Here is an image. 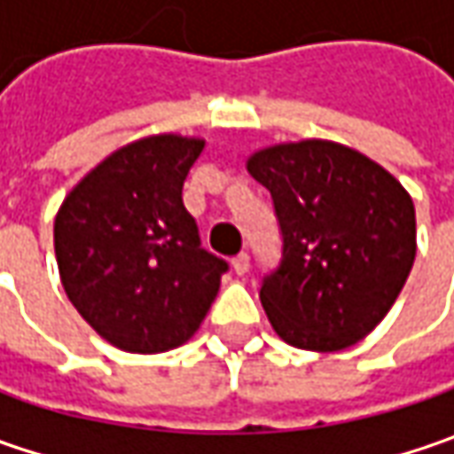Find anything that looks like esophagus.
<instances>
[{"instance_id": "obj_1", "label": "esophagus", "mask_w": 454, "mask_h": 454, "mask_svg": "<svg viewBox=\"0 0 454 454\" xmlns=\"http://www.w3.org/2000/svg\"><path fill=\"white\" fill-rule=\"evenodd\" d=\"M232 270L237 272V275H245V272L250 270V254L247 253H239L232 260Z\"/></svg>"}]
</instances>
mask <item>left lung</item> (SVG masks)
Returning a JSON list of instances; mask_svg holds the SVG:
<instances>
[{"label":"left lung","mask_w":454,"mask_h":454,"mask_svg":"<svg viewBox=\"0 0 454 454\" xmlns=\"http://www.w3.org/2000/svg\"><path fill=\"white\" fill-rule=\"evenodd\" d=\"M247 171L270 192L283 232L280 268L260 288L275 333L305 351L369 336L414 265L410 192L369 156L323 138L254 151Z\"/></svg>","instance_id":"1"}]
</instances>
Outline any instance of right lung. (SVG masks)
<instances>
[{
  "mask_svg": "<svg viewBox=\"0 0 454 454\" xmlns=\"http://www.w3.org/2000/svg\"><path fill=\"white\" fill-rule=\"evenodd\" d=\"M204 138L146 136L80 179L55 217V257L70 303L100 339L161 354L197 333L227 262L200 247L182 201Z\"/></svg>",
  "mask_w": 454,
  "mask_h": 454,
  "instance_id": "add662e5",
  "label": "right lung"
}]
</instances>
